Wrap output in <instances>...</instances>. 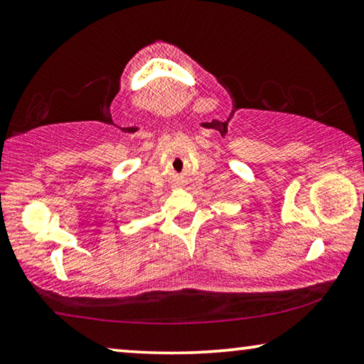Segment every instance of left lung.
Instances as JSON below:
<instances>
[{
  "instance_id": "1",
  "label": "left lung",
  "mask_w": 364,
  "mask_h": 364,
  "mask_svg": "<svg viewBox=\"0 0 364 364\" xmlns=\"http://www.w3.org/2000/svg\"><path fill=\"white\" fill-rule=\"evenodd\" d=\"M363 202H364V199H363Z\"/></svg>"
}]
</instances>
